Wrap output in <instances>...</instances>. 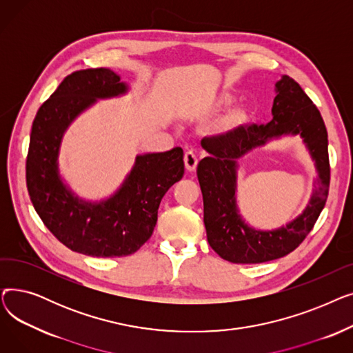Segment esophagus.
<instances>
[{
  "label": "esophagus",
  "mask_w": 353,
  "mask_h": 353,
  "mask_svg": "<svg viewBox=\"0 0 353 353\" xmlns=\"http://www.w3.org/2000/svg\"><path fill=\"white\" fill-rule=\"evenodd\" d=\"M183 160H184V165H186V169H188L189 172H194V170H196V167H197V157H196V154H194L193 152L189 150V152L184 153Z\"/></svg>",
  "instance_id": "1"
}]
</instances>
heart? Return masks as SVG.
<instances>
[{
    "label": "heart",
    "mask_w": 353,
    "mask_h": 353,
    "mask_svg": "<svg viewBox=\"0 0 353 353\" xmlns=\"http://www.w3.org/2000/svg\"><path fill=\"white\" fill-rule=\"evenodd\" d=\"M230 101V96L229 94H223L220 99V103L225 104V103H229ZM250 120V113L249 110L245 108V107H240V108H236L233 111H230V113L221 119L216 125H214V130L217 133H221V134H230V133H234L237 132V130L242 128L243 125H246Z\"/></svg>",
    "instance_id": "1"
}]
</instances>
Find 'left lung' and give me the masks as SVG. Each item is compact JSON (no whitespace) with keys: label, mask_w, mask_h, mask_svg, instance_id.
I'll return each instance as SVG.
<instances>
[{"label":"left lung","mask_w":353,"mask_h":353,"mask_svg":"<svg viewBox=\"0 0 353 353\" xmlns=\"http://www.w3.org/2000/svg\"><path fill=\"white\" fill-rule=\"evenodd\" d=\"M276 92L269 123L246 124L234 133L201 140V147L210 154L197 165L208 242L221 259L232 263H263L293 252L313 229L327 199L330 164L321 111L289 76L276 83ZM289 132L304 137L317 161L319 186L305 212L292 224L273 232L253 231L235 209V161L253 146Z\"/></svg>","instance_id":"8db88e82"}]
</instances>
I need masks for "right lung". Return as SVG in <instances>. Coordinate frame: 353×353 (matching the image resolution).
<instances>
[{
  "mask_svg": "<svg viewBox=\"0 0 353 353\" xmlns=\"http://www.w3.org/2000/svg\"><path fill=\"white\" fill-rule=\"evenodd\" d=\"M124 91L108 68L74 71L43 103L31 127L26 179L32 206L64 246L92 257L137 252L153 234L163 196L184 174L183 150L174 147L139 156L121 189L99 205L83 203L65 189L57 167L64 130L96 99Z\"/></svg>",
  "mask_w": 353,
  "mask_h": 353,
  "instance_id": "right-lung-1",
  "label": "right lung"
}]
</instances>
